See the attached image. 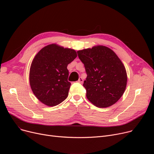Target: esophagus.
Masks as SVG:
<instances>
[{
	"instance_id": "obj_1",
	"label": "esophagus",
	"mask_w": 154,
	"mask_h": 154,
	"mask_svg": "<svg viewBox=\"0 0 154 154\" xmlns=\"http://www.w3.org/2000/svg\"><path fill=\"white\" fill-rule=\"evenodd\" d=\"M78 82L80 83H82L83 82V79L82 77H79V79H78Z\"/></svg>"
}]
</instances>
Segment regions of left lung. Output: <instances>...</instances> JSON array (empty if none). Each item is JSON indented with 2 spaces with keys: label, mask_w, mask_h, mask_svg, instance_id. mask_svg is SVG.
<instances>
[{
  "label": "left lung",
  "mask_w": 154,
  "mask_h": 154,
  "mask_svg": "<svg viewBox=\"0 0 154 154\" xmlns=\"http://www.w3.org/2000/svg\"><path fill=\"white\" fill-rule=\"evenodd\" d=\"M77 53L87 75L83 87L88 100L100 108L112 106L126 87L127 74L121 60L111 49L102 45Z\"/></svg>",
  "instance_id": "obj_1"
}]
</instances>
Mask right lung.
<instances>
[{
  "label": "right lung",
  "instance_id": "add662e5",
  "mask_svg": "<svg viewBox=\"0 0 154 154\" xmlns=\"http://www.w3.org/2000/svg\"><path fill=\"white\" fill-rule=\"evenodd\" d=\"M77 57L73 49L56 44L48 45L38 52L29 70V84L34 95L48 106H55L68 95L67 66Z\"/></svg>",
  "mask_w": 154,
  "mask_h": 154
}]
</instances>
